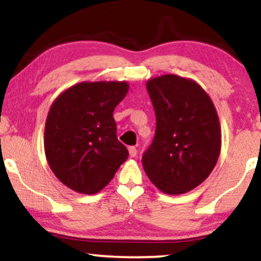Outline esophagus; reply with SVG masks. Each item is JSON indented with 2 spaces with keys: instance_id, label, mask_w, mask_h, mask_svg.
Returning a JSON list of instances; mask_svg holds the SVG:
<instances>
[{
  "instance_id": "obj_1",
  "label": "esophagus",
  "mask_w": 261,
  "mask_h": 261,
  "mask_svg": "<svg viewBox=\"0 0 261 261\" xmlns=\"http://www.w3.org/2000/svg\"><path fill=\"white\" fill-rule=\"evenodd\" d=\"M128 154H130V157H136L137 149L135 146H130V147H128Z\"/></svg>"
}]
</instances>
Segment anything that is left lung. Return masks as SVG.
Here are the masks:
<instances>
[{
    "instance_id": "1",
    "label": "left lung",
    "mask_w": 261,
    "mask_h": 261,
    "mask_svg": "<svg viewBox=\"0 0 261 261\" xmlns=\"http://www.w3.org/2000/svg\"><path fill=\"white\" fill-rule=\"evenodd\" d=\"M155 113V134L142 155L146 174L168 195L193 190L210 175L221 152L218 115L195 81L176 74L146 83Z\"/></svg>"
}]
</instances>
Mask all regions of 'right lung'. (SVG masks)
Here are the masks:
<instances>
[{"instance_id": "obj_1", "label": "right lung", "mask_w": 261, "mask_h": 261, "mask_svg": "<svg viewBox=\"0 0 261 261\" xmlns=\"http://www.w3.org/2000/svg\"><path fill=\"white\" fill-rule=\"evenodd\" d=\"M128 91L127 82H82L62 92L45 122L47 163L60 181L81 194H95L109 184L127 160L116 137L115 107Z\"/></svg>"}]
</instances>
